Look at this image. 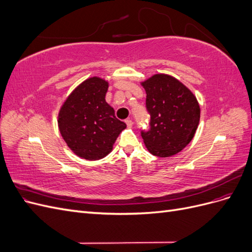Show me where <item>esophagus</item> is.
<instances>
[{"label": "esophagus", "mask_w": 252, "mask_h": 252, "mask_svg": "<svg viewBox=\"0 0 252 252\" xmlns=\"http://www.w3.org/2000/svg\"><path fill=\"white\" fill-rule=\"evenodd\" d=\"M126 124H127L128 128H131L133 126V122H132V120L128 119V120H126Z\"/></svg>", "instance_id": "1"}]
</instances>
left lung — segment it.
<instances>
[{
  "label": "left lung",
  "instance_id": "left-lung-1",
  "mask_svg": "<svg viewBox=\"0 0 252 252\" xmlns=\"http://www.w3.org/2000/svg\"><path fill=\"white\" fill-rule=\"evenodd\" d=\"M141 84L150 114V129L141 132L146 148L156 157L174 156L193 139L200 105L191 91L171 75L155 74Z\"/></svg>",
  "mask_w": 252,
  "mask_h": 252
}]
</instances>
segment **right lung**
I'll list each match as a JSON object with an SVG mask.
<instances>
[{"label": "right lung", "instance_id": "add662e5", "mask_svg": "<svg viewBox=\"0 0 252 252\" xmlns=\"http://www.w3.org/2000/svg\"><path fill=\"white\" fill-rule=\"evenodd\" d=\"M108 82L93 77L68 95L59 112L58 125L67 146L78 157L96 161L111 152L126 128L106 102Z\"/></svg>", "mask_w": 252, "mask_h": 252}]
</instances>
